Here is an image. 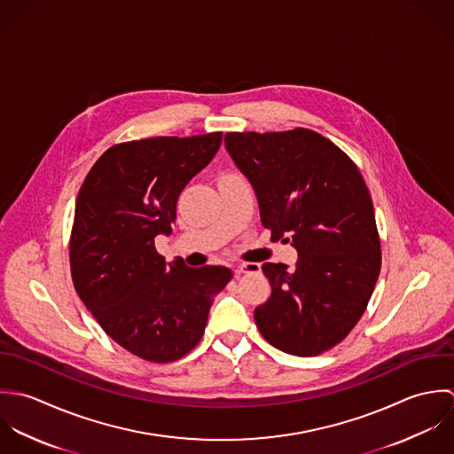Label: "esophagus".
<instances>
[{"instance_id":"34e87169","label":"esophagus","mask_w":454,"mask_h":454,"mask_svg":"<svg viewBox=\"0 0 454 454\" xmlns=\"http://www.w3.org/2000/svg\"><path fill=\"white\" fill-rule=\"evenodd\" d=\"M260 270V265H254V263H246V265H239L235 269V273H253Z\"/></svg>"}]
</instances>
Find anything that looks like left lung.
<instances>
[{
	"label": "left lung",
	"instance_id": "left-lung-1",
	"mask_svg": "<svg viewBox=\"0 0 454 454\" xmlns=\"http://www.w3.org/2000/svg\"><path fill=\"white\" fill-rule=\"evenodd\" d=\"M224 145L258 196L263 226L298 253L294 270L262 267L272 294L254 309L256 326L287 355H321L356 326L380 272L368 187L353 160L312 129L226 133Z\"/></svg>",
	"mask_w": 454,
	"mask_h": 454
}]
</instances>
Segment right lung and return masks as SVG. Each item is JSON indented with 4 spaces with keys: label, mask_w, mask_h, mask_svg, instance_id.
<instances>
[{
    "label": "right lung",
    "mask_w": 454,
    "mask_h": 454,
    "mask_svg": "<svg viewBox=\"0 0 454 454\" xmlns=\"http://www.w3.org/2000/svg\"><path fill=\"white\" fill-rule=\"evenodd\" d=\"M223 133L112 145L82 184L70 237L74 286L105 333L131 355L176 362L203 337L226 267L167 263L154 239L170 235L182 189L215 156Z\"/></svg>",
    "instance_id": "obj_1"
}]
</instances>
